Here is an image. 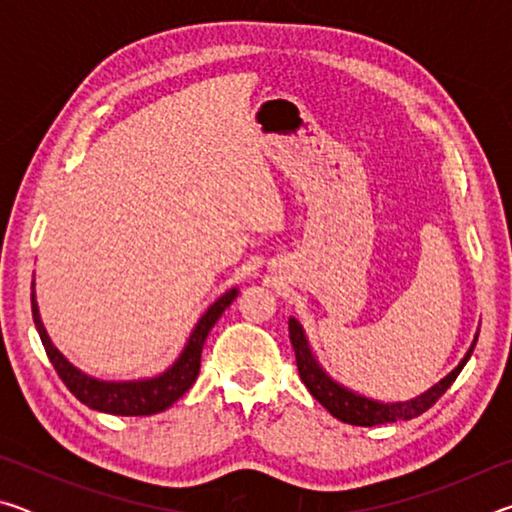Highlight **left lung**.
I'll return each instance as SVG.
<instances>
[{"label":"left lung","instance_id":"8db88e82","mask_svg":"<svg viewBox=\"0 0 512 512\" xmlns=\"http://www.w3.org/2000/svg\"><path fill=\"white\" fill-rule=\"evenodd\" d=\"M289 339H291V345H293V352H296L298 375H300L302 381H305L309 393L314 395L316 400L323 404L336 420L348 422V424H357V427H375V424L418 418V415H422L424 411L431 409V406L445 395L447 388L454 384L456 377L461 375V370L467 363V359L472 357L479 334L474 336L470 350L465 352V357L461 359V363H458V366L452 372H449L445 379H440L438 384L431 386L427 393H422V395L413 397V400H406V402L370 400V397H363L359 393L350 391V388L341 386L339 381H334L323 370V366H320V363L316 361L314 352H311V348H309L305 329H302V325L298 323L296 318H289Z\"/></svg>","mask_w":512,"mask_h":512}]
</instances>
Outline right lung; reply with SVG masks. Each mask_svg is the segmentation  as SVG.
<instances>
[{
    "instance_id": "add662e5",
    "label": "right lung",
    "mask_w": 512,
    "mask_h": 512,
    "mask_svg": "<svg viewBox=\"0 0 512 512\" xmlns=\"http://www.w3.org/2000/svg\"><path fill=\"white\" fill-rule=\"evenodd\" d=\"M237 289L225 291L223 296L210 305L198 320L196 327L189 334L187 345L180 352V357L173 361V366L167 368L158 377L149 379H135V381H103L85 375L76 366H72L58 348L51 343L45 325L40 320L36 293H31V311H33V323L40 334V341L45 345V352L51 361V366L56 368L58 377L63 379V384L69 388L76 400L90 406L94 411L110 413V415H153L180 400L198 377L201 370V352L203 343L214 327L216 320L221 318L225 309L232 305V300L237 298Z\"/></svg>"
}]
</instances>
